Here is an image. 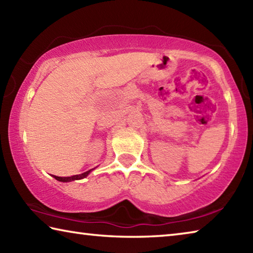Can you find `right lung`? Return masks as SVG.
I'll use <instances>...</instances> for the list:
<instances>
[{
    "label": "right lung",
    "instance_id": "obj_1",
    "mask_svg": "<svg viewBox=\"0 0 253 253\" xmlns=\"http://www.w3.org/2000/svg\"><path fill=\"white\" fill-rule=\"evenodd\" d=\"M96 169V168H95ZM91 169L87 170V172H84L83 174H79V175H74V176H68V177H60V176H55V175H52V176L57 179L59 182H63V183H67V182H72V181H78V179H83L84 177H87L89 174H90L93 169Z\"/></svg>",
    "mask_w": 253,
    "mask_h": 253
}]
</instances>
